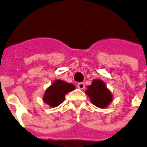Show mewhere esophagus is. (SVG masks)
I'll return each mask as SVG.
<instances>
[{
    "mask_svg": "<svg viewBox=\"0 0 147 147\" xmlns=\"http://www.w3.org/2000/svg\"><path fill=\"white\" fill-rule=\"evenodd\" d=\"M77 87L79 89H81V90H83L85 88V84L84 83H79L78 85H77Z\"/></svg>",
    "mask_w": 147,
    "mask_h": 147,
    "instance_id": "obj_1",
    "label": "esophagus"
}]
</instances>
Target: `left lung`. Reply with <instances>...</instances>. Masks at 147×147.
<instances>
[{"instance_id": "8db88e82", "label": "left lung", "mask_w": 147, "mask_h": 147, "mask_svg": "<svg viewBox=\"0 0 147 147\" xmlns=\"http://www.w3.org/2000/svg\"><path fill=\"white\" fill-rule=\"evenodd\" d=\"M86 93L91 98V102L98 107L104 108L112 101V95L107 88L104 82L100 80H95L88 87Z\"/></svg>"}]
</instances>
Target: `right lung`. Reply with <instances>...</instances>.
Instances as JSON below:
<instances>
[{"instance_id": "right-lung-1", "label": "right lung", "mask_w": 147, "mask_h": 147, "mask_svg": "<svg viewBox=\"0 0 147 147\" xmlns=\"http://www.w3.org/2000/svg\"><path fill=\"white\" fill-rule=\"evenodd\" d=\"M73 84L63 80H56L45 91L44 101L52 107H55L62 103L67 93L75 90Z\"/></svg>"}]
</instances>
